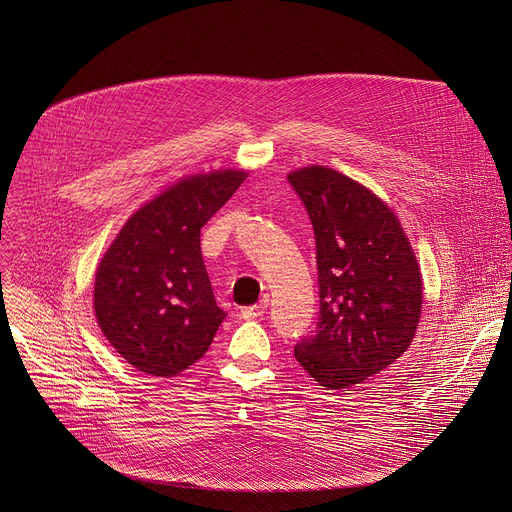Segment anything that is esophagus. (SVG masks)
Returning <instances> with one entry per match:
<instances>
[{"mask_svg":"<svg viewBox=\"0 0 512 512\" xmlns=\"http://www.w3.org/2000/svg\"><path fill=\"white\" fill-rule=\"evenodd\" d=\"M267 306H269V296H263V298L259 300V304L249 306V308H243V310H241V316H243L245 320L261 318V316L267 312Z\"/></svg>","mask_w":512,"mask_h":512,"instance_id":"esophagus-1","label":"esophagus"}]
</instances>
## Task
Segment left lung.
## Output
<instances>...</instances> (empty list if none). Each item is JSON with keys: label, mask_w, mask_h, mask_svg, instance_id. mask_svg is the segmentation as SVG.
Wrapping results in <instances>:
<instances>
[{"label": "left lung", "mask_w": 512, "mask_h": 512, "mask_svg": "<svg viewBox=\"0 0 512 512\" xmlns=\"http://www.w3.org/2000/svg\"><path fill=\"white\" fill-rule=\"evenodd\" d=\"M316 237L320 324L294 348L302 369L326 389L360 385L413 342L423 279L393 208L360 182L328 168L287 174Z\"/></svg>", "instance_id": "8db88e82"}]
</instances>
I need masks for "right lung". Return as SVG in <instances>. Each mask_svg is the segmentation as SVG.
Wrapping results in <instances>:
<instances>
[{"label": "right lung", "instance_id": "right-lung-1", "mask_svg": "<svg viewBox=\"0 0 512 512\" xmlns=\"http://www.w3.org/2000/svg\"><path fill=\"white\" fill-rule=\"evenodd\" d=\"M239 168L192 174L139 206L97 265L93 308L115 352L150 377H176L208 350L216 306L200 229L245 182Z\"/></svg>", "mask_w": 512, "mask_h": 512}]
</instances>
